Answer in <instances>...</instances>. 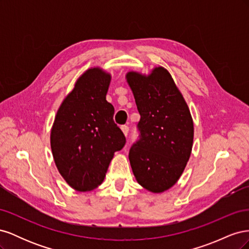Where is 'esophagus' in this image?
Returning <instances> with one entry per match:
<instances>
[{
    "instance_id": "obj_1",
    "label": "esophagus",
    "mask_w": 249,
    "mask_h": 249,
    "mask_svg": "<svg viewBox=\"0 0 249 249\" xmlns=\"http://www.w3.org/2000/svg\"><path fill=\"white\" fill-rule=\"evenodd\" d=\"M129 126L127 125H123L122 126V131H123V133L124 134V136H127V134H129Z\"/></svg>"
}]
</instances>
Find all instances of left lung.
I'll use <instances>...</instances> for the list:
<instances>
[{"instance_id":"8db88e82","label":"left lung","mask_w":249,"mask_h":249,"mask_svg":"<svg viewBox=\"0 0 249 249\" xmlns=\"http://www.w3.org/2000/svg\"><path fill=\"white\" fill-rule=\"evenodd\" d=\"M140 114L139 140L130 149L129 160L139 185L161 193L175 185L189 161L194 127L189 108L171 74L162 66L149 74L129 71Z\"/></svg>"}]
</instances>
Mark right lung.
<instances>
[{
    "mask_svg": "<svg viewBox=\"0 0 249 249\" xmlns=\"http://www.w3.org/2000/svg\"><path fill=\"white\" fill-rule=\"evenodd\" d=\"M111 74L100 67L87 70L59 107L51 131V148L60 175L72 189L99 187L114 153L125 137L113 120L106 101Z\"/></svg>",
    "mask_w": 249,
    "mask_h": 249,
    "instance_id": "add662e5",
    "label": "right lung"
}]
</instances>
